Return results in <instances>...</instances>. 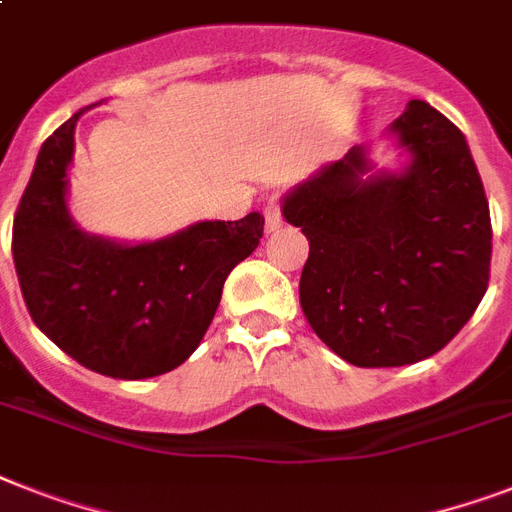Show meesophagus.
<instances>
[{
    "instance_id": "1",
    "label": "esophagus",
    "mask_w": 512,
    "mask_h": 512,
    "mask_svg": "<svg viewBox=\"0 0 512 512\" xmlns=\"http://www.w3.org/2000/svg\"><path fill=\"white\" fill-rule=\"evenodd\" d=\"M263 215H265V231H276V228H281V223H284V217H281L279 193H273L271 199H268Z\"/></svg>"
}]
</instances>
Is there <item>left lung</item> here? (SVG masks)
I'll return each instance as SVG.
<instances>
[{"instance_id": "8db88e82", "label": "left lung", "mask_w": 512, "mask_h": 512, "mask_svg": "<svg viewBox=\"0 0 512 512\" xmlns=\"http://www.w3.org/2000/svg\"><path fill=\"white\" fill-rule=\"evenodd\" d=\"M412 154L372 175L364 148L284 199L311 244L300 305L313 332L353 366H404L444 348L476 313L492 265L484 183L457 127L425 100L393 122Z\"/></svg>"}]
</instances>
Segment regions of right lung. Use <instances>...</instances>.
Segmentation results:
<instances>
[{
    "label": "right lung",
    "mask_w": 512,
    "mask_h": 512,
    "mask_svg": "<svg viewBox=\"0 0 512 512\" xmlns=\"http://www.w3.org/2000/svg\"><path fill=\"white\" fill-rule=\"evenodd\" d=\"M79 114L44 140L20 196L12 223L20 292L36 327L74 361L146 380L199 348L228 273L255 252L265 220L260 212L207 220L138 247L87 236L66 209Z\"/></svg>",
    "instance_id": "obj_1"
}]
</instances>
